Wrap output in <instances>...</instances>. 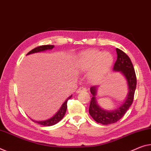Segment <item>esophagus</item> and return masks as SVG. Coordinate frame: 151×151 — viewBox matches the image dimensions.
Masks as SVG:
<instances>
[{"mask_svg":"<svg viewBox=\"0 0 151 151\" xmlns=\"http://www.w3.org/2000/svg\"><path fill=\"white\" fill-rule=\"evenodd\" d=\"M83 91H86V89L85 88H83V87L79 88L78 90H77V93H80V92H83Z\"/></svg>","mask_w":151,"mask_h":151,"instance_id":"esophagus-1","label":"esophagus"}]
</instances>
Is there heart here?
Returning a JSON list of instances; mask_svg holds the SVG:
<instances>
[{
    "instance_id": "b5f03b06",
    "label": "heart",
    "mask_w": 151,
    "mask_h": 151,
    "mask_svg": "<svg viewBox=\"0 0 151 151\" xmlns=\"http://www.w3.org/2000/svg\"><path fill=\"white\" fill-rule=\"evenodd\" d=\"M113 58L109 52H102L98 50H87L78 55L76 66L82 72L90 70L88 78L96 82L103 77L113 64Z\"/></svg>"
}]
</instances>
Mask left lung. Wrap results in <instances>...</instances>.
I'll list each match as a JSON object with an SVG mask.
<instances>
[{
	"instance_id": "obj_1",
	"label": "left lung",
	"mask_w": 151,
	"mask_h": 151,
	"mask_svg": "<svg viewBox=\"0 0 151 151\" xmlns=\"http://www.w3.org/2000/svg\"><path fill=\"white\" fill-rule=\"evenodd\" d=\"M116 52L117 57L113 67V70L115 71H121L124 76L127 80L129 92L124 104L115 109L106 111L102 109L97 103L96 95L98 86H93L90 88V90L92 94V97L90 103L89 113L97 123L103 125L114 124L124 117L125 113L133 103L137 83L135 71L129 57L124 51L117 48H116Z\"/></svg>"
}]
</instances>
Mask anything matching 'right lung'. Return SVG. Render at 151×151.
<instances>
[{"mask_svg":"<svg viewBox=\"0 0 151 151\" xmlns=\"http://www.w3.org/2000/svg\"><path fill=\"white\" fill-rule=\"evenodd\" d=\"M54 48V45H42V46H38L34 49H32L31 51H29L28 53H27V55H30V54H33V53H36V52H43L45 51V50H51ZM72 95L69 96L68 99H66V101L64 102L62 106L60 108V109L57 111V113L55 114L54 116H52L51 118L50 119L45 120V121H35V120L32 119V121L34 122L35 123H37V124L42 125V126H53V125L57 124L58 122L61 121V120L63 118L65 114L66 111H67V108H68V101L69 99L71 98Z\"/></svg>","mask_w":151,"mask_h":151,"instance_id":"right-lung-1","label":"right lung"}]
</instances>
